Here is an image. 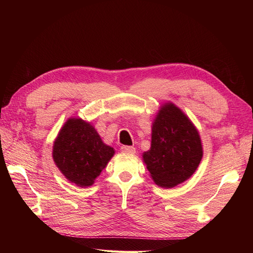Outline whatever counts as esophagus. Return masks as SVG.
I'll return each mask as SVG.
<instances>
[{"label":"esophagus","mask_w":253,"mask_h":253,"mask_svg":"<svg viewBox=\"0 0 253 253\" xmlns=\"http://www.w3.org/2000/svg\"><path fill=\"white\" fill-rule=\"evenodd\" d=\"M121 151L124 153H126V154H134L136 152L134 147H129V145H122Z\"/></svg>","instance_id":"1"}]
</instances>
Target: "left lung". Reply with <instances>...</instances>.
Segmentation results:
<instances>
[{
	"label": "left lung",
	"mask_w": 253,
	"mask_h": 253,
	"mask_svg": "<svg viewBox=\"0 0 253 253\" xmlns=\"http://www.w3.org/2000/svg\"><path fill=\"white\" fill-rule=\"evenodd\" d=\"M203 157L200 135L189 118L172 103L160 109L152 127L151 149L143 162L158 186L172 188L188 179Z\"/></svg>",
	"instance_id": "8db88e82"
}]
</instances>
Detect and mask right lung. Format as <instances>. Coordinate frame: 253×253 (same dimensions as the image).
<instances>
[{"label":"right lung","mask_w":253,"mask_h":253,"mask_svg":"<svg viewBox=\"0 0 253 253\" xmlns=\"http://www.w3.org/2000/svg\"><path fill=\"white\" fill-rule=\"evenodd\" d=\"M114 155L94 126L82 119H68L53 143L52 157L65 177L79 187H88Z\"/></svg>","instance_id":"add662e5"}]
</instances>
